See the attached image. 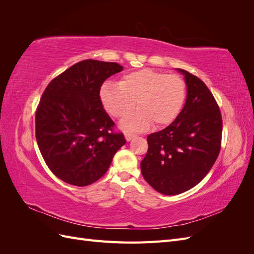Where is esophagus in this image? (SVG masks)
<instances>
[{
    "mask_svg": "<svg viewBox=\"0 0 254 254\" xmlns=\"http://www.w3.org/2000/svg\"><path fill=\"white\" fill-rule=\"evenodd\" d=\"M124 135H125V139H126V141H131L133 137L135 136V134H133V133H131V132H125L124 133Z\"/></svg>",
    "mask_w": 254,
    "mask_h": 254,
    "instance_id": "34e87169",
    "label": "esophagus"
}]
</instances>
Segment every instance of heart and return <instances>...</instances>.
<instances>
[{"label":"heart","instance_id":"b5f03b06","mask_svg":"<svg viewBox=\"0 0 254 254\" xmlns=\"http://www.w3.org/2000/svg\"><path fill=\"white\" fill-rule=\"evenodd\" d=\"M104 108L123 120L122 127L142 131L151 123L155 127L170 125L180 114L187 99V84L180 76L145 68L125 74L118 83L106 82L99 91Z\"/></svg>","mask_w":254,"mask_h":254}]
</instances>
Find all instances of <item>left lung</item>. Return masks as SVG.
Here are the masks:
<instances>
[{"label":"left lung","mask_w":254,"mask_h":254,"mask_svg":"<svg viewBox=\"0 0 254 254\" xmlns=\"http://www.w3.org/2000/svg\"><path fill=\"white\" fill-rule=\"evenodd\" d=\"M177 71L186 80V104L171 125L147 136L148 150L141 162L144 179L163 195L197 186L216 161L221 144V114L211 91L193 74Z\"/></svg>","instance_id":"obj_1"}]
</instances>
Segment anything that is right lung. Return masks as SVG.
<instances>
[{"label":"right lung","instance_id":"obj_1","mask_svg":"<svg viewBox=\"0 0 254 254\" xmlns=\"http://www.w3.org/2000/svg\"><path fill=\"white\" fill-rule=\"evenodd\" d=\"M123 71L117 63L87 59L68 67L44 90L36 112V139L52 173L76 187L106 174L126 140L99 97L102 84Z\"/></svg>","mask_w":254,"mask_h":254}]
</instances>
